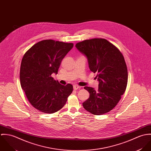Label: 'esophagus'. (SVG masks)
<instances>
[{
  "label": "esophagus",
  "instance_id": "34e87169",
  "mask_svg": "<svg viewBox=\"0 0 151 151\" xmlns=\"http://www.w3.org/2000/svg\"><path fill=\"white\" fill-rule=\"evenodd\" d=\"M80 88V86H77V85H75V86H73V88H74V90H77V89H79Z\"/></svg>",
  "mask_w": 151,
  "mask_h": 151
}]
</instances>
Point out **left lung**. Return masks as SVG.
Returning <instances> with one entry per match:
<instances>
[{
    "label": "left lung",
    "instance_id": "obj_1",
    "mask_svg": "<svg viewBox=\"0 0 151 151\" xmlns=\"http://www.w3.org/2000/svg\"><path fill=\"white\" fill-rule=\"evenodd\" d=\"M87 59L89 68L96 73L98 89L85 86L89 98L83 103L84 108L95 115L104 114L114 108L124 93L128 72L124 58L119 50L106 40L94 38L76 45Z\"/></svg>",
    "mask_w": 151,
    "mask_h": 151
}]
</instances>
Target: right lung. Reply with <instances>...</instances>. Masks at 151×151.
Returning a JSON list of instances; mask_svg holds the SVG:
<instances>
[{
  "label": "right lung",
  "instance_id": "1",
  "mask_svg": "<svg viewBox=\"0 0 151 151\" xmlns=\"http://www.w3.org/2000/svg\"><path fill=\"white\" fill-rule=\"evenodd\" d=\"M73 43L43 40L33 45L22 59L20 80L26 96L36 109L53 113L64 106L73 87L53 80L62 60Z\"/></svg>",
  "mask_w": 151,
  "mask_h": 151
}]
</instances>
